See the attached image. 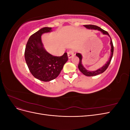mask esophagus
Instances as JSON below:
<instances>
[{"mask_svg": "<svg viewBox=\"0 0 130 130\" xmlns=\"http://www.w3.org/2000/svg\"><path fill=\"white\" fill-rule=\"evenodd\" d=\"M67 54H68V58H72V57L74 56V50H70L69 52L67 53Z\"/></svg>", "mask_w": 130, "mask_h": 130, "instance_id": "34e87169", "label": "esophagus"}]
</instances>
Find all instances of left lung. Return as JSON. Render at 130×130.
Instances as JSON below:
<instances>
[{
  "label": "left lung",
  "mask_w": 130,
  "mask_h": 130,
  "mask_svg": "<svg viewBox=\"0 0 130 130\" xmlns=\"http://www.w3.org/2000/svg\"><path fill=\"white\" fill-rule=\"evenodd\" d=\"M84 26L86 27V28L89 29H94V30H98L99 31H100L104 34L107 35L109 36V35L108 34V33L107 32V31L103 30V29H102L101 28H100V27L98 26L94 25H85ZM111 43V56H110V57H109L108 61H107V62L106 63L103 67H101L100 69L95 70V71L90 72V71H89V70H86L84 67V66H82V62H81L82 55L80 53L76 54V55L78 58H79V60H79V63H78V69H79L80 71L82 74H84L85 75L87 76H93L98 75L104 73L105 71V70L107 69V68H108V67L109 66V65L110 64V62H111V61L112 58V56H113V51H114V47H113V44L112 41L111 40V43Z\"/></svg>",
  "instance_id": "obj_1"
}]
</instances>
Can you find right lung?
I'll use <instances>...</instances> for the list:
<instances>
[{
	"instance_id": "right-lung-1",
	"label": "right lung",
	"mask_w": 130,
	"mask_h": 130,
	"mask_svg": "<svg viewBox=\"0 0 130 130\" xmlns=\"http://www.w3.org/2000/svg\"><path fill=\"white\" fill-rule=\"evenodd\" d=\"M52 27H45L32 34L29 38L25 50V59L32 75L42 81L48 82L56 78L68 60L67 53L54 56L44 49L41 35L50 32Z\"/></svg>"
}]
</instances>
